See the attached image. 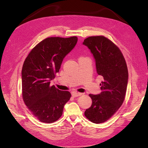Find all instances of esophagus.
I'll use <instances>...</instances> for the list:
<instances>
[{"mask_svg":"<svg viewBox=\"0 0 148 148\" xmlns=\"http://www.w3.org/2000/svg\"><path fill=\"white\" fill-rule=\"evenodd\" d=\"M71 95H72L73 97H78V96H81L82 95V93L79 92H73L71 93Z\"/></svg>","mask_w":148,"mask_h":148,"instance_id":"obj_1","label":"esophagus"}]
</instances>
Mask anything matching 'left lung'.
<instances>
[{
	"label": "left lung",
	"mask_w": 148,
	"mask_h": 148,
	"mask_svg": "<svg viewBox=\"0 0 148 148\" xmlns=\"http://www.w3.org/2000/svg\"><path fill=\"white\" fill-rule=\"evenodd\" d=\"M83 44L90 50L97 73L104 78L100 83L102 92L89 95L92 104L84 115L91 122L101 123L109 120L123 104L128 81L127 66L119 47L104 36L89 37Z\"/></svg>",
	"instance_id": "left-lung-1"
}]
</instances>
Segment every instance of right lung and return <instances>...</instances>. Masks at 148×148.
<instances>
[{
    "label": "right lung",
    "instance_id": "add662e5",
    "mask_svg": "<svg viewBox=\"0 0 148 148\" xmlns=\"http://www.w3.org/2000/svg\"><path fill=\"white\" fill-rule=\"evenodd\" d=\"M76 36L48 38L26 58L21 70L22 95L26 106L39 120L52 123L62 115L71 94L50 86L65 57L75 47Z\"/></svg>",
    "mask_w": 148,
    "mask_h": 148
}]
</instances>
